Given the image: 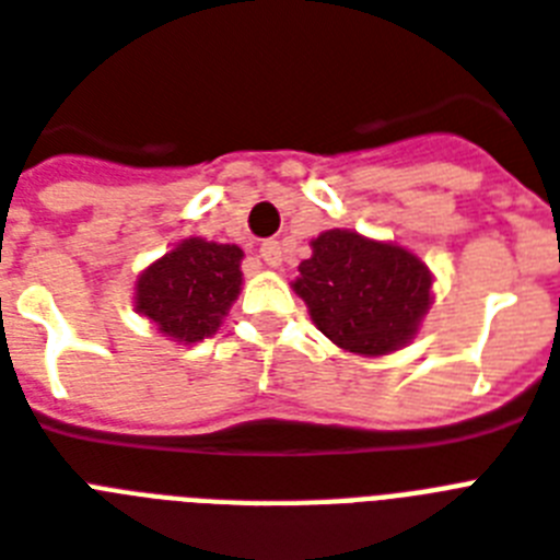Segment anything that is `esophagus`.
<instances>
[{"instance_id":"34e87169","label":"esophagus","mask_w":560,"mask_h":560,"mask_svg":"<svg viewBox=\"0 0 560 560\" xmlns=\"http://www.w3.org/2000/svg\"><path fill=\"white\" fill-rule=\"evenodd\" d=\"M261 261L267 264V267H279L281 264V244L279 241H267V244H261Z\"/></svg>"}]
</instances>
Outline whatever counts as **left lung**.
I'll use <instances>...</instances> for the list:
<instances>
[{
  "mask_svg": "<svg viewBox=\"0 0 560 560\" xmlns=\"http://www.w3.org/2000/svg\"><path fill=\"white\" fill-rule=\"evenodd\" d=\"M311 246L293 288L328 340L369 358L412 340L433 284L416 255L349 229L323 232Z\"/></svg>",
  "mask_w": 560,
  "mask_h": 560,
  "instance_id": "8db88e82",
  "label": "left lung"
}]
</instances>
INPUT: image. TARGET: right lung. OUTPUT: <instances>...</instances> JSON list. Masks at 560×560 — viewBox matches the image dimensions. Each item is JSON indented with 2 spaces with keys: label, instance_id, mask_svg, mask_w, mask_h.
I'll return each instance as SVG.
<instances>
[{
  "label": "right lung",
  "instance_id": "1",
  "mask_svg": "<svg viewBox=\"0 0 560 560\" xmlns=\"http://www.w3.org/2000/svg\"><path fill=\"white\" fill-rule=\"evenodd\" d=\"M241 246L188 237L136 281V311L177 342H200L220 328L241 293Z\"/></svg>",
  "mask_w": 560,
  "mask_h": 560
}]
</instances>
